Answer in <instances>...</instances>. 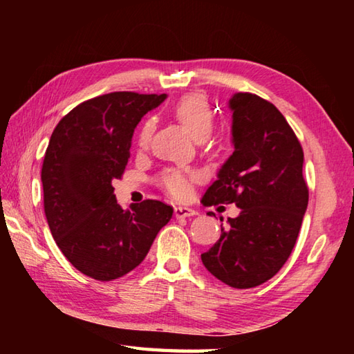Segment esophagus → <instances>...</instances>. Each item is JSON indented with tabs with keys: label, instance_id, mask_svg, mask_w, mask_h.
<instances>
[{
	"label": "esophagus",
	"instance_id": "esophagus-1",
	"mask_svg": "<svg viewBox=\"0 0 354 354\" xmlns=\"http://www.w3.org/2000/svg\"><path fill=\"white\" fill-rule=\"evenodd\" d=\"M198 212L194 211V209L190 207H183V206H178L175 207V217L176 218H185V217H194Z\"/></svg>",
	"mask_w": 354,
	"mask_h": 354
}]
</instances>
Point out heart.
Segmentation results:
<instances>
[{"instance_id": "1", "label": "heart", "mask_w": 354, "mask_h": 354, "mask_svg": "<svg viewBox=\"0 0 354 354\" xmlns=\"http://www.w3.org/2000/svg\"><path fill=\"white\" fill-rule=\"evenodd\" d=\"M173 113L178 122L189 131L195 140L206 139L211 134L214 127V113L211 111L207 100L200 93H187L179 98L173 106ZM153 120H147L142 124L137 136L139 147H147L153 133ZM194 175L184 170H167L160 176V185H162L167 194L175 198H185L190 194V181Z\"/></svg>"}]
</instances>
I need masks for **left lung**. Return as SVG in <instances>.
<instances>
[{"label": "left lung", "instance_id": "8db88e82", "mask_svg": "<svg viewBox=\"0 0 354 354\" xmlns=\"http://www.w3.org/2000/svg\"><path fill=\"white\" fill-rule=\"evenodd\" d=\"M231 140L234 153L225 160L203 196L205 206L234 205L236 218L212 248L201 254L203 266L221 283L250 289L279 272L295 247L308 209L303 178V148L283 113L253 93H234Z\"/></svg>", "mask_w": 354, "mask_h": 354}]
</instances>
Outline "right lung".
<instances>
[{
    "label": "right lung",
    "instance_id": "right-lung-1",
    "mask_svg": "<svg viewBox=\"0 0 354 354\" xmlns=\"http://www.w3.org/2000/svg\"><path fill=\"white\" fill-rule=\"evenodd\" d=\"M165 98L101 95L77 104L51 134L41 167L48 226L71 266L93 279L134 270L173 215L158 200L122 209L112 187L128 164L136 127Z\"/></svg>",
    "mask_w": 354,
    "mask_h": 354
}]
</instances>
